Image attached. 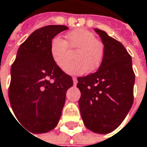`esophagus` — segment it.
<instances>
[{
	"mask_svg": "<svg viewBox=\"0 0 147 147\" xmlns=\"http://www.w3.org/2000/svg\"><path fill=\"white\" fill-rule=\"evenodd\" d=\"M73 81H74V86H76V85H77V82H78V80H77V78H76V77H73Z\"/></svg>",
	"mask_w": 147,
	"mask_h": 147,
	"instance_id": "obj_1",
	"label": "esophagus"
}]
</instances>
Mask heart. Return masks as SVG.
I'll use <instances>...</instances> for the list:
<instances>
[{
  "label": "heart",
  "instance_id": "b5f03b06",
  "mask_svg": "<svg viewBox=\"0 0 147 147\" xmlns=\"http://www.w3.org/2000/svg\"><path fill=\"white\" fill-rule=\"evenodd\" d=\"M66 42L59 37H55L49 44V54L53 61L63 67L68 61V47L76 49L74 58L64 71L68 74H84L88 70L98 69L105 56V46L96 35L86 29L80 28L66 34Z\"/></svg>",
  "mask_w": 147,
  "mask_h": 147
}]
</instances>
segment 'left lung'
Wrapping results in <instances>:
<instances>
[{
    "mask_svg": "<svg viewBox=\"0 0 147 147\" xmlns=\"http://www.w3.org/2000/svg\"><path fill=\"white\" fill-rule=\"evenodd\" d=\"M95 32L105 46V56L97 72L77 79L79 107L89 130L106 134L121 125L133 105L135 75L125 47L105 32Z\"/></svg>",
    "mask_w": 147,
    "mask_h": 147,
    "instance_id": "left-lung-1",
    "label": "left lung"
}]
</instances>
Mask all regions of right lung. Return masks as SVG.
<instances>
[{
  "label": "right lung",
  "mask_w": 147,
  "mask_h": 147,
  "mask_svg": "<svg viewBox=\"0 0 147 147\" xmlns=\"http://www.w3.org/2000/svg\"><path fill=\"white\" fill-rule=\"evenodd\" d=\"M66 26H47L33 32L20 46L11 67L8 97L19 122L33 134L54 129L61 118L67 91L73 86L49 54L51 40L67 30Z\"/></svg>",
  "instance_id": "1"
}]
</instances>
